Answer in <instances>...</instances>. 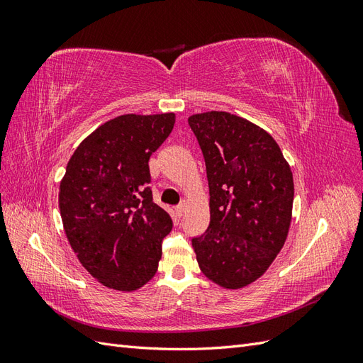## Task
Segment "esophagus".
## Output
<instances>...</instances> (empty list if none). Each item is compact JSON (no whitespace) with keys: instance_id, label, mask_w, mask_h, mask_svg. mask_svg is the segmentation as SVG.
<instances>
[{"instance_id":"esophagus-1","label":"esophagus","mask_w":363,"mask_h":363,"mask_svg":"<svg viewBox=\"0 0 363 363\" xmlns=\"http://www.w3.org/2000/svg\"><path fill=\"white\" fill-rule=\"evenodd\" d=\"M186 207H188V201H182L177 207H175V212H177L179 216H182L184 213V211H186Z\"/></svg>"}]
</instances>
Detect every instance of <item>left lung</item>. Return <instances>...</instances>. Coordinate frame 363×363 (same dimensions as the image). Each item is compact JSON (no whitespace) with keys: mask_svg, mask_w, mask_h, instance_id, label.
Returning <instances> with one entry per match:
<instances>
[{"mask_svg":"<svg viewBox=\"0 0 363 363\" xmlns=\"http://www.w3.org/2000/svg\"><path fill=\"white\" fill-rule=\"evenodd\" d=\"M201 147L211 194V223L192 239L204 276L240 289L267 272L289 233L294 179L267 130L228 112L188 118Z\"/></svg>","mask_w":363,"mask_h":363,"instance_id":"left-lung-1","label":"left lung"}]
</instances>
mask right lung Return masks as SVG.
<instances>
[{"label": "right lung", "instance_id": "right-lung-1", "mask_svg": "<svg viewBox=\"0 0 363 363\" xmlns=\"http://www.w3.org/2000/svg\"><path fill=\"white\" fill-rule=\"evenodd\" d=\"M175 113H127L82 140L60 182L65 233L91 276L115 291L148 283L172 219L152 201L150 156L169 136Z\"/></svg>", "mask_w": 363, "mask_h": 363}]
</instances>
